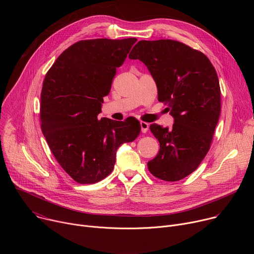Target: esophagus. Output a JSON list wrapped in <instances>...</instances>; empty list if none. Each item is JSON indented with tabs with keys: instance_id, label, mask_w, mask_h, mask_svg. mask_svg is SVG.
<instances>
[{
	"instance_id": "34e87169",
	"label": "esophagus",
	"mask_w": 254,
	"mask_h": 254,
	"mask_svg": "<svg viewBox=\"0 0 254 254\" xmlns=\"http://www.w3.org/2000/svg\"><path fill=\"white\" fill-rule=\"evenodd\" d=\"M140 130H141V132H143V133H146L147 131H148V129H149V124L148 123H144V122H140Z\"/></svg>"
}]
</instances>
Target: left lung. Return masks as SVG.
<instances>
[{"label": "left lung", "instance_id": "obj_1", "mask_svg": "<svg viewBox=\"0 0 254 254\" xmlns=\"http://www.w3.org/2000/svg\"><path fill=\"white\" fill-rule=\"evenodd\" d=\"M128 57L148 67L157 84L158 100L168 105L174 118L172 128L150 126L160 151L148 169L164 181L182 180L207 155L219 120L221 93L216 70L202 52L170 39L141 40Z\"/></svg>", "mask_w": 254, "mask_h": 254}]
</instances>
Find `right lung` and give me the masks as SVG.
Instances as JSON below:
<instances>
[{
	"instance_id": "obj_1",
	"label": "right lung",
	"mask_w": 254,
	"mask_h": 254,
	"mask_svg": "<svg viewBox=\"0 0 254 254\" xmlns=\"http://www.w3.org/2000/svg\"><path fill=\"white\" fill-rule=\"evenodd\" d=\"M135 42V38L78 41L60 54L45 76L41 129L57 162L77 183L93 184L110 175L119 147L140 132L133 118L97 119L117 68Z\"/></svg>"
}]
</instances>
